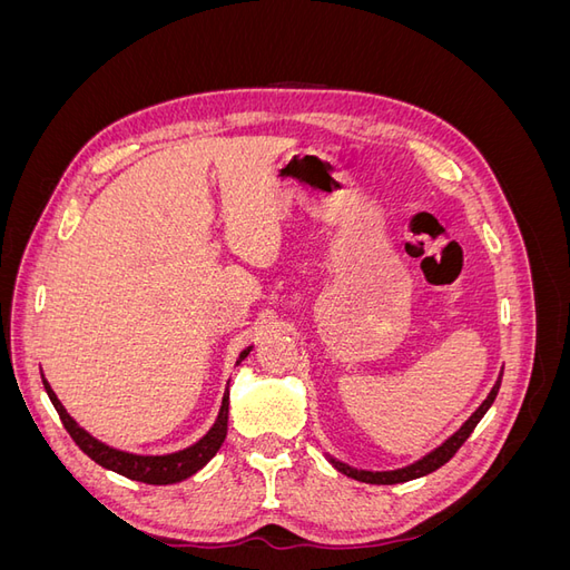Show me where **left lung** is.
<instances>
[{"mask_svg": "<svg viewBox=\"0 0 570 570\" xmlns=\"http://www.w3.org/2000/svg\"><path fill=\"white\" fill-rule=\"evenodd\" d=\"M499 385H502V377H499L497 385H494L492 392L488 394V400L475 409L473 416H471L469 421H465L450 440H446L442 446H438L435 452H430L428 456H423L421 461L406 465V469L373 473V471H356V469H352V465L342 463V461H337V459H331V463L335 465V469H337L340 473H344L347 478H354V480H358V482H371V485H394V482H406V480H413V478H421V475L433 473V471L440 469V465H444L446 461H450V459L461 450V444L471 438V433L475 430V425L480 423V419L485 416L488 409L492 406L494 396H497V392H499Z\"/></svg>", "mask_w": 570, "mask_h": 570, "instance_id": "8db88e82", "label": "left lung"}]
</instances>
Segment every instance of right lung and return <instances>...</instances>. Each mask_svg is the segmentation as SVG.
I'll list each match as a JSON object with an SVG mask.
<instances>
[{
    "instance_id": "obj_1",
    "label": "right lung",
    "mask_w": 570,
    "mask_h": 570,
    "mask_svg": "<svg viewBox=\"0 0 570 570\" xmlns=\"http://www.w3.org/2000/svg\"><path fill=\"white\" fill-rule=\"evenodd\" d=\"M249 350L239 354L237 364L249 354ZM42 385L49 394L51 404H55L63 428L68 430V435L73 438V442L80 446L85 454H88L95 463L105 465V469L126 475L130 480H137V482H147V485H174V482H180L189 475H195L199 469H204V465L214 459V454L220 450L223 440H226V435H228V390H226L214 428L197 444L187 446V450L176 452V454H166V456L128 454V452L114 450V446L95 440L90 433H85V430L71 416H68L66 409L57 400L55 390L49 387L45 377H42Z\"/></svg>"
}]
</instances>
